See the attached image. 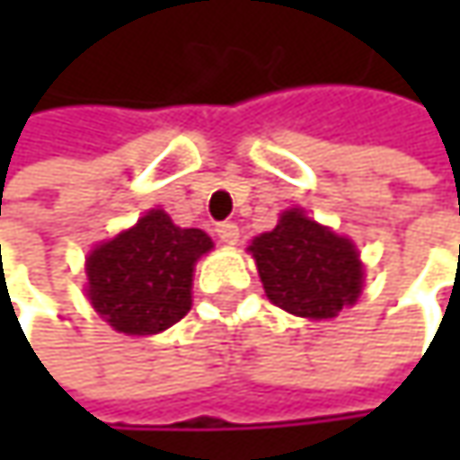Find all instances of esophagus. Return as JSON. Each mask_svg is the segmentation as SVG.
Masks as SVG:
<instances>
[{
	"label": "esophagus",
	"mask_w": 460,
	"mask_h": 460,
	"mask_svg": "<svg viewBox=\"0 0 460 460\" xmlns=\"http://www.w3.org/2000/svg\"><path fill=\"white\" fill-rule=\"evenodd\" d=\"M216 234H218V239L226 242V244H236V242H239V226L231 224V221L218 224V226H216Z\"/></svg>",
	"instance_id": "obj_1"
}]
</instances>
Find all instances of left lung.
<instances>
[{
    "mask_svg": "<svg viewBox=\"0 0 460 460\" xmlns=\"http://www.w3.org/2000/svg\"><path fill=\"white\" fill-rule=\"evenodd\" d=\"M247 250L269 301L296 317H338L362 293L365 269L354 242L306 218L298 208L285 210L279 224L255 236Z\"/></svg>",
    "mask_w": 460,
    "mask_h": 460,
    "instance_id": "left-lung-1",
    "label": "left lung"
}]
</instances>
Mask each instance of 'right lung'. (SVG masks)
I'll list each match as a JSON object with an SVG mask.
<instances>
[{"label":"right lung","mask_w":460,"mask_h":460,"mask_svg":"<svg viewBox=\"0 0 460 460\" xmlns=\"http://www.w3.org/2000/svg\"><path fill=\"white\" fill-rule=\"evenodd\" d=\"M213 250L202 229H181L164 210H148L133 229L87 255V298L125 335H154L191 309L197 261Z\"/></svg>","instance_id":"1"}]
</instances>
